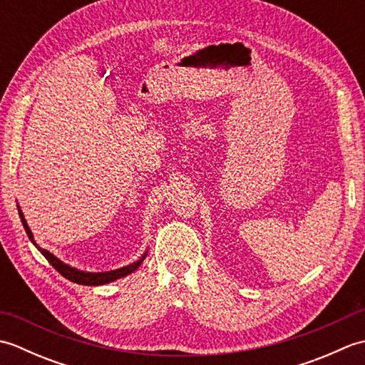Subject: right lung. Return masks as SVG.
I'll list each match as a JSON object with an SVG mask.
<instances>
[{"instance_id": "obj_1", "label": "right lung", "mask_w": 365, "mask_h": 365, "mask_svg": "<svg viewBox=\"0 0 365 365\" xmlns=\"http://www.w3.org/2000/svg\"><path fill=\"white\" fill-rule=\"evenodd\" d=\"M19 215H20V220H21L23 227H25V230H26V235L29 237L31 242L34 243V246L37 247V250L42 252L43 257H45L46 260H48V262L51 263V267H54V269L59 271V273L63 274L66 279H68V281H72V282H76V284H81V285H103V284H108V282H113V281H115V279H119V277H123V276H127V274H130V273H133V271H135L139 265H141L143 260L145 259V255H147V254H144L143 257L139 259L138 262L131 263V265H128V267L119 268V269L105 271V273H86V271H80V269H76V268H72V267L66 265L64 262H61L58 257H54V255L50 254L48 251H45V250H42V247H38V246L36 245V242H34L33 232L29 230L28 224H26V221H25V216H23L20 208H19Z\"/></svg>"}]
</instances>
